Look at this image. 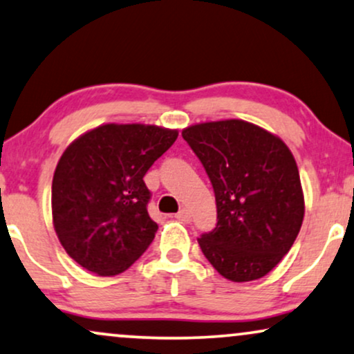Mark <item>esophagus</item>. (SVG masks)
Returning a JSON list of instances; mask_svg holds the SVG:
<instances>
[{"instance_id": "obj_1", "label": "esophagus", "mask_w": 354, "mask_h": 354, "mask_svg": "<svg viewBox=\"0 0 354 354\" xmlns=\"http://www.w3.org/2000/svg\"><path fill=\"white\" fill-rule=\"evenodd\" d=\"M176 218H177L178 221H184V223H189V221L192 220L190 212H189V210H185V208H182V210L178 212L177 215H176Z\"/></svg>"}]
</instances>
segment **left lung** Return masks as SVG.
<instances>
[{
  "instance_id": "1",
  "label": "left lung",
  "mask_w": 354,
  "mask_h": 354,
  "mask_svg": "<svg viewBox=\"0 0 354 354\" xmlns=\"http://www.w3.org/2000/svg\"><path fill=\"white\" fill-rule=\"evenodd\" d=\"M207 170L216 226L198 238L202 252L233 282L264 277L281 263L304 221L297 164L281 139L241 120L182 131Z\"/></svg>"
}]
</instances>
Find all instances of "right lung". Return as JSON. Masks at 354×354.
<instances>
[{"instance_id": "1", "label": "right lung", "mask_w": 354, "mask_h": 354, "mask_svg": "<svg viewBox=\"0 0 354 354\" xmlns=\"http://www.w3.org/2000/svg\"><path fill=\"white\" fill-rule=\"evenodd\" d=\"M177 136L159 126L103 124L65 149L52 180V218L82 268L116 276L149 248L157 223L142 178Z\"/></svg>"}]
</instances>
